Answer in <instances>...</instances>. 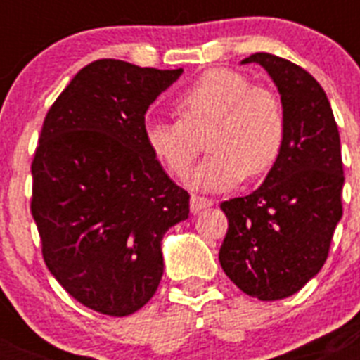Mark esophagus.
<instances>
[{
  "instance_id": "34e87169",
  "label": "esophagus",
  "mask_w": 360,
  "mask_h": 360,
  "mask_svg": "<svg viewBox=\"0 0 360 360\" xmlns=\"http://www.w3.org/2000/svg\"><path fill=\"white\" fill-rule=\"evenodd\" d=\"M212 205V200H209V198H203V196H198V195H193L191 196V212H193V214H196V212H200L202 211V209H207V207H211Z\"/></svg>"
}]
</instances>
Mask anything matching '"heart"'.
<instances>
[{"label": "heart", "mask_w": 360, "mask_h": 360, "mask_svg": "<svg viewBox=\"0 0 360 360\" xmlns=\"http://www.w3.org/2000/svg\"><path fill=\"white\" fill-rule=\"evenodd\" d=\"M176 120H148L144 139L153 157L174 178H184L207 135L211 151L189 184L229 191L245 174L259 178L279 160L287 115L278 94L231 68H212L174 98Z\"/></svg>", "instance_id": "obj_1"}]
</instances>
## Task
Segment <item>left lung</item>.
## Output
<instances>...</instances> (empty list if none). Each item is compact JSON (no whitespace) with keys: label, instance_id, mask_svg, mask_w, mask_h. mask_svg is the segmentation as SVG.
Wrapping results in <instances>:
<instances>
[{"label":"left lung","instance_id":"1","mask_svg":"<svg viewBox=\"0 0 360 360\" xmlns=\"http://www.w3.org/2000/svg\"><path fill=\"white\" fill-rule=\"evenodd\" d=\"M278 86L287 115L279 160L252 195L224 202L229 221L219 265L234 285L259 301L295 294L324 265L342 216L341 139L328 97L307 70L257 52Z\"/></svg>","mask_w":360,"mask_h":360}]
</instances>
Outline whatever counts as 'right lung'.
I'll list each match as a JSON object with an SVG mask.
<instances>
[{
	"mask_svg": "<svg viewBox=\"0 0 360 360\" xmlns=\"http://www.w3.org/2000/svg\"><path fill=\"white\" fill-rule=\"evenodd\" d=\"M184 70L90 63L44 117L32 160L30 211L43 259L91 310H141L164 274L160 241L189 218V193L144 139L146 111Z\"/></svg>",
	"mask_w": 360,
	"mask_h": 360,
	"instance_id": "1",
	"label": "right lung"
}]
</instances>
